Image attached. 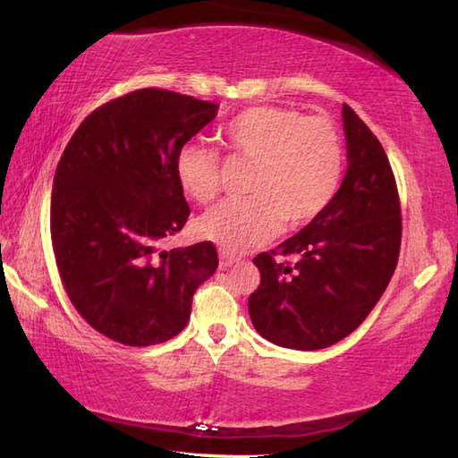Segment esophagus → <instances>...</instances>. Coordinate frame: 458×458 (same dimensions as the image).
<instances>
[{
	"label": "esophagus",
	"instance_id": "1",
	"mask_svg": "<svg viewBox=\"0 0 458 458\" xmlns=\"http://www.w3.org/2000/svg\"><path fill=\"white\" fill-rule=\"evenodd\" d=\"M234 264H238V258L222 250L220 251V267H230V266H234Z\"/></svg>",
	"mask_w": 458,
	"mask_h": 458
}]
</instances>
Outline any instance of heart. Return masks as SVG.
I'll list each match as a JSON object with an SVG mask.
<instances>
[{
	"label": "heart",
	"instance_id": "obj_1",
	"mask_svg": "<svg viewBox=\"0 0 458 458\" xmlns=\"http://www.w3.org/2000/svg\"><path fill=\"white\" fill-rule=\"evenodd\" d=\"M220 141L232 161L254 165L248 184L251 199L222 202L197 222L199 236L224 251L266 244L281 226H307L336 194L344 145L327 118L256 106L224 123ZM174 174L192 200L210 202L222 179L218 149L202 141L184 143L174 157Z\"/></svg>",
	"mask_w": 458,
	"mask_h": 458
}]
</instances>
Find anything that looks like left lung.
Returning <instances> with one entry per match:
<instances>
[{
    "label": "left lung",
    "instance_id": "obj_1",
    "mask_svg": "<svg viewBox=\"0 0 458 458\" xmlns=\"http://www.w3.org/2000/svg\"><path fill=\"white\" fill-rule=\"evenodd\" d=\"M348 169L328 207L276 250L254 258L251 323L269 343L318 350L356 330L390 284L402 246V207L387 155L343 106Z\"/></svg>",
    "mask_w": 458,
    "mask_h": 458
}]
</instances>
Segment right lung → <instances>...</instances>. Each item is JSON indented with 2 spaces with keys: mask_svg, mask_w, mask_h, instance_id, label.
I'll list each match as a JSON object with an SVG mask.
<instances>
[{
  "mask_svg": "<svg viewBox=\"0 0 458 458\" xmlns=\"http://www.w3.org/2000/svg\"><path fill=\"white\" fill-rule=\"evenodd\" d=\"M218 106L141 89L96 108L56 165L51 240L68 299L100 335L151 346L187 327L192 295L218 267L212 242L159 250L191 208L174 157Z\"/></svg>",
  "mask_w": 458,
  "mask_h": 458,
  "instance_id": "add662e5",
  "label": "right lung"
}]
</instances>
